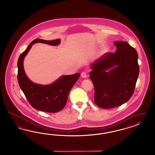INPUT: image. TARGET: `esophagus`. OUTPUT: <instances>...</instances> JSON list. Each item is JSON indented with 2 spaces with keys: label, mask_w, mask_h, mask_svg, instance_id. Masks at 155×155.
<instances>
[{
  "label": "esophagus",
  "mask_w": 155,
  "mask_h": 155,
  "mask_svg": "<svg viewBox=\"0 0 155 155\" xmlns=\"http://www.w3.org/2000/svg\"><path fill=\"white\" fill-rule=\"evenodd\" d=\"M81 77L82 78H86L87 77V73L86 71H83L81 73Z\"/></svg>",
  "instance_id": "1"
}]
</instances>
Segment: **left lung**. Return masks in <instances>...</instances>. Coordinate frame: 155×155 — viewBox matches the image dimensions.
Listing matches in <instances>:
<instances>
[{
	"label": "left lung",
	"instance_id": "left-lung-1",
	"mask_svg": "<svg viewBox=\"0 0 155 155\" xmlns=\"http://www.w3.org/2000/svg\"><path fill=\"white\" fill-rule=\"evenodd\" d=\"M114 44L117 48L115 53H106L91 66L94 102L101 108H114L127 102L134 94L139 73L136 49L126 41Z\"/></svg>",
	"mask_w": 155,
	"mask_h": 155
}]
</instances>
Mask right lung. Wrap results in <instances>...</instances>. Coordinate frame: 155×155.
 <instances>
[{"label": "right lung", "mask_w": 155, "mask_h": 155, "mask_svg": "<svg viewBox=\"0 0 155 155\" xmlns=\"http://www.w3.org/2000/svg\"><path fill=\"white\" fill-rule=\"evenodd\" d=\"M36 42L57 45L60 40L58 38L51 41L37 38L30 43L27 48L20 55L18 61L19 86L33 108L47 113H57L65 107L69 91L80 77V74L64 75L49 85L36 84L31 82L24 70L23 60L32 45Z\"/></svg>", "instance_id": "right-lung-1"}]
</instances>
